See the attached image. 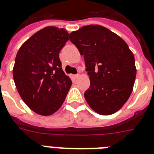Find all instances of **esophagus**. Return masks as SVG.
<instances>
[{
	"label": "esophagus",
	"mask_w": 154,
	"mask_h": 154,
	"mask_svg": "<svg viewBox=\"0 0 154 154\" xmlns=\"http://www.w3.org/2000/svg\"><path fill=\"white\" fill-rule=\"evenodd\" d=\"M79 76H80V74H75V75H73V78H75V79H76V78H78V77H79Z\"/></svg>",
	"instance_id": "1"
}]
</instances>
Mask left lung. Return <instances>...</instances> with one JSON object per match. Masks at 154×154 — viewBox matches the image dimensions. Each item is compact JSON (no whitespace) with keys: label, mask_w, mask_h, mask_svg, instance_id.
<instances>
[{"label":"left lung","mask_w":154,"mask_h":154,"mask_svg":"<svg viewBox=\"0 0 154 154\" xmlns=\"http://www.w3.org/2000/svg\"><path fill=\"white\" fill-rule=\"evenodd\" d=\"M69 41L84 55L90 79L85 92L89 106L101 115L116 113L131 95L136 77L135 57L127 43L99 25L73 31Z\"/></svg>","instance_id":"left-lung-1"}]
</instances>
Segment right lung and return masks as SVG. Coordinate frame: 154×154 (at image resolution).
<instances>
[{"label":"right lung","mask_w":154,"mask_h":154,"mask_svg":"<svg viewBox=\"0 0 154 154\" xmlns=\"http://www.w3.org/2000/svg\"><path fill=\"white\" fill-rule=\"evenodd\" d=\"M69 40L65 29L47 26L22 45L13 78L24 103L36 113L49 116L62 106L72 81L62 69L59 51Z\"/></svg>","instance_id":"1"}]
</instances>
